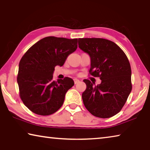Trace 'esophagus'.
<instances>
[{
    "instance_id": "34e87169",
    "label": "esophagus",
    "mask_w": 150,
    "mask_h": 150,
    "mask_svg": "<svg viewBox=\"0 0 150 150\" xmlns=\"http://www.w3.org/2000/svg\"><path fill=\"white\" fill-rule=\"evenodd\" d=\"M79 82H80V81L79 80V79H74L75 84H77V83H79Z\"/></svg>"
}]
</instances>
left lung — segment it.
I'll list each match as a JSON object with an SVG mask.
<instances>
[{
  "instance_id": "1",
  "label": "left lung",
  "mask_w": 150,
  "mask_h": 150,
  "mask_svg": "<svg viewBox=\"0 0 150 150\" xmlns=\"http://www.w3.org/2000/svg\"><path fill=\"white\" fill-rule=\"evenodd\" d=\"M79 47L91 58L89 72L100 84L89 80L82 94L84 105L98 118H107L121 110L132 91L131 67L128 57L115 42L103 38H79Z\"/></svg>"
}]
</instances>
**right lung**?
Masks as SVG:
<instances>
[{
    "instance_id": "obj_1",
    "label": "right lung",
    "mask_w": 150,
    "mask_h": 150,
    "mask_svg": "<svg viewBox=\"0 0 150 150\" xmlns=\"http://www.w3.org/2000/svg\"><path fill=\"white\" fill-rule=\"evenodd\" d=\"M77 48V39L49 36L35 43L22 57L17 77L20 96L33 112L50 115L62 106L74 81L69 77L55 81L53 74L55 66H63Z\"/></svg>"
}]
</instances>
